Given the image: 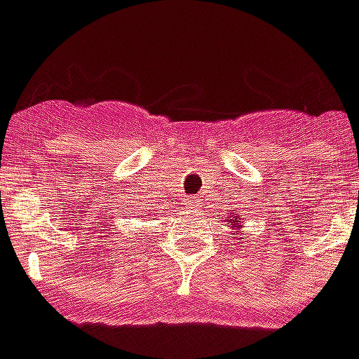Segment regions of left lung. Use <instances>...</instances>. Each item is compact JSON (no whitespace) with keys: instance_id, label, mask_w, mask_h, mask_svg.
Instances as JSON below:
<instances>
[{"instance_id":"left-lung-1","label":"left lung","mask_w":359,"mask_h":359,"mask_svg":"<svg viewBox=\"0 0 359 359\" xmlns=\"http://www.w3.org/2000/svg\"><path fill=\"white\" fill-rule=\"evenodd\" d=\"M223 223H225L226 226H231V231H232V234H234V240H243V238H241V234H243V219H241L240 216H238V214H229V216L225 217V219H222ZM238 243H240V241H238Z\"/></svg>"}]
</instances>
